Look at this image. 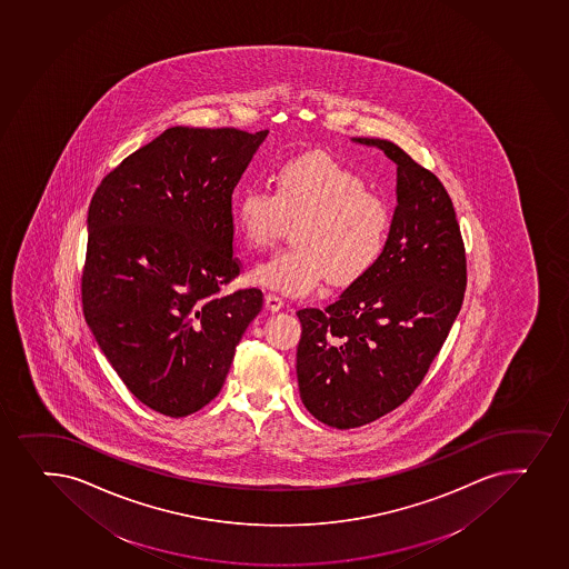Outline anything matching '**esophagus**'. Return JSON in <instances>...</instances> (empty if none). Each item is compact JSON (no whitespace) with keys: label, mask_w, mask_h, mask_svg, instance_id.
Masks as SVG:
<instances>
[{"label":"esophagus","mask_w":569,"mask_h":569,"mask_svg":"<svg viewBox=\"0 0 569 569\" xmlns=\"http://www.w3.org/2000/svg\"><path fill=\"white\" fill-rule=\"evenodd\" d=\"M264 306H267V310L269 312H280L281 306H283V300L280 299V297H276V295H267L264 297Z\"/></svg>","instance_id":"esophagus-1"}]
</instances>
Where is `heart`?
<instances>
[{"instance_id": "1", "label": "heart", "mask_w": 569, "mask_h": 569, "mask_svg": "<svg viewBox=\"0 0 569 569\" xmlns=\"http://www.w3.org/2000/svg\"><path fill=\"white\" fill-rule=\"evenodd\" d=\"M237 227L251 250L274 244L288 223L293 248L250 270L259 288L306 297L329 278L335 286L361 280L386 250L391 210L349 167L327 153L291 159L276 171L274 191L250 186L234 207Z\"/></svg>"}]
</instances>
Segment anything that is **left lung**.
<instances>
[{
    "mask_svg": "<svg viewBox=\"0 0 569 569\" xmlns=\"http://www.w3.org/2000/svg\"><path fill=\"white\" fill-rule=\"evenodd\" d=\"M351 141L379 148L397 166V208L373 269L323 312H297L300 398L318 421L340 430L376 421L410 398L466 289L465 244L443 183L395 142Z\"/></svg>",
    "mask_w": 569,
    "mask_h": 569,
    "instance_id": "left-lung-1",
    "label": "left lung"
}]
</instances>
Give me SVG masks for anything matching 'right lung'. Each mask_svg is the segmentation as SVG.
Wrapping results in <instances>:
<instances>
[{
	"mask_svg": "<svg viewBox=\"0 0 569 569\" xmlns=\"http://www.w3.org/2000/svg\"><path fill=\"white\" fill-rule=\"evenodd\" d=\"M269 129L169 128L103 178L88 210L82 310L129 391L167 417L218 397L259 289L221 293L232 191Z\"/></svg>",
	"mask_w": 569,
	"mask_h": 569,
	"instance_id": "1",
	"label": "right lung"
}]
</instances>
